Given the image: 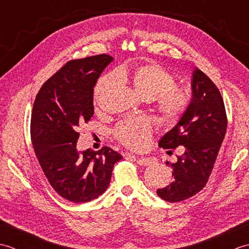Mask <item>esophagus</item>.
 <instances>
[{
    "label": "esophagus",
    "instance_id": "1",
    "mask_svg": "<svg viewBox=\"0 0 249 249\" xmlns=\"http://www.w3.org/2000/svg\"><path fill=\"white\" fill-rule=\"evenodd\" d=\"M134 157H135L137 163H138V165H140V166H150L151 162H152L151 158H147V157H136V156H134Z\"/></svg>",
    "mask_w": 249,
    "mask_h": 249
}]
</instances>
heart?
I'll use <instances>...</instances> for the list:
<instances>
[{
  "label": "heart",
  "mask_w": 249,
  "mask_h": 249,
  "mask_svg": "<svg viewBox=\"0 0 249 249\" xmlns=\"http://www.w3.org/2000/svg\"><path fill=\"white\" fill-rule=\"evenodd\" d=\"M119 80L128 83L141 98L152 100L160 119L172 125L182 118L190 104V91L182 84H177V77L155 62L139 65H124L114 73L99 79L94 89L97 104L100 95L108 87ZM153 131L151 121L146 118H130L116 125L113 130L115 139L131 150H142L149 143Z\"/></svg>",
  "instance_id": "obj_1"
}]
</instances>
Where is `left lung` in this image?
Listing matches in <instances>:
<instances>
[{"mask_svg": "<svg viewBox=\"0 0 249 249\" xmlns=\"http://www.w3.org/2000/svg\"><path fill=\"white\" fill-rule=\"evenodd\" d=\"M192 88L193 97L186 112L158 143L163 149L185 147L178 161L170 163L172 183L157 189V195L168 202L186 200L205 186L228 124L219 89L200 70L193 73Z\"/></svg>", "mask_w": 249, "mask_h": 249, "instance_id": "1", "label": "left lung"}]
</instances>
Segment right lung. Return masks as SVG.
Wrapping results in <instances>:
<instances>
[{
	"label": "right lung",
	"mask_w": 249,
	"mask_h": 249,
	"mask_svg": "<svg viewBox=\"0 0 249 249\" xmlns=\"http://www.w3.org/2000/svg\"><path fill=\"white\" fill-rule=\"evenodd\" d=\"M112 60L104 53L67 62L43 84L34 100L30 133L37 160L52 188L75 203L103 195L114 163L122 160L108 146L96 152L77 149L78 128L94 114V87Z\"/></svg>",
	"instance_id": "add662e5"
}]
</instances>
